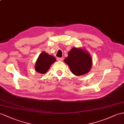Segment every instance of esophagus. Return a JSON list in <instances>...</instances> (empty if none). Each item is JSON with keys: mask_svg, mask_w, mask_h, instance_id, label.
Returning <instances> with one entry per match:
<instances>
[{"mask_svg": "<svg viewBox=\"0 0 124 124\" xmlns=\"http://www.w3.org/2000/svg\"><path fill=\"white\" fill-rule=\"evenodd\" d=\"M57 60H58V61H62L63 58H57Z\"/></svg>", "mask_w": 124, "mask_h": 124, "instance_id": "34e87169", "label": "esophagus"}]
</instances>
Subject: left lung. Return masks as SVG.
Segmentation results:
<instances>
[{
    "label": "left lung",
    "mask_w": 124,
    "mask_h": 124,
    "mask_svg": "<svg viewBox=\"0 0 124 124\" xmlns=\"http://www.w3.org/2000/svg\"><path fill=\"white\" fill-rule=\"evenodd\" d=\"M64 61L68 65L72 73L77 76L88 73L93 65L90 54L81 48H72Z\"/></svg>",
    "instance_id": "left-lung-1"
}]
</instances>
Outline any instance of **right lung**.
Instances as JSON below:
<instances>
[{
    "label": "right lung",
    "mask_w": 124,
    "mask_h": 124,
    "mask_svg": "<svg viewBox=\"0 0 124 124\" xmlns=\"http://www.w3.org/2000/svg\"><path fill=\"white\" fill-rule=\"evenodd\" d=\"M55 57L43 52L39 55L36 62L35 70L39 73L44 74L49 69L50 66L56 62Z\"/></svg>",
    "instance_id": "add662e5"
}]
</instances>
